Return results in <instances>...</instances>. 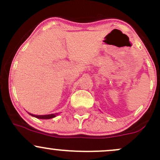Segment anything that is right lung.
<instances>
[{
  "label": "right lung",
  "instance_id": "right-lung-1",
  "mask_svg": "<svg viewBox=\"0 0 160 160\" xmlns=\"http://www.w3.org/2000/svg\"><path fill=\"white\" fill-rule=\"evenodd\" d=\"M28 114H30V115H32V117H35V118H37L38 119H51V118H55L56 116H57L58 113H55V114H46V115H35V114H31V113H28Z\"/></svg>",
  "mask_w": 160,
  "mask_h": 160
}]
</instances>
